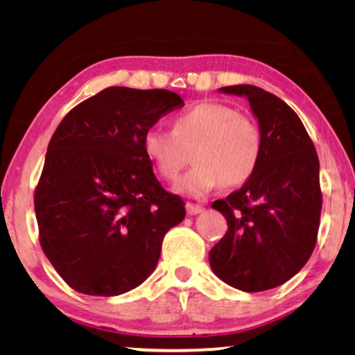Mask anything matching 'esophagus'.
Wrapping results in <instances>:
<instances>
[{"mask_svg":"<svg viewBox=\"0 0 355 355\" xmlns=\"http://www.w3.org/2000/svg\"><path fill=\"white\" fill-rule=\"evenodd\" d=\"M185 207H187V214H191V216L202 213V211H204L202 206H199V204H192V202H187V206H185Z\"/></svg>","mask_w":355,"mask_h":355,"instance_id":"34e87169","label":"esophagus"}]
</instances>
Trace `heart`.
I'll return each mask as SVG.
<instances>
[{
    "mask_svg": "<svg viewBox=\"0 0 355 355\" xmlns=\"http://www.w3.org/2000/svg\"><path fill=\"white\" fill-rule=\"evenodd\" d=\"M142 151L166 182L180 178L192 151L196 164L178 189L204 196L223 182L239 187L250 180L259 166L263 135L252 118L223 103L207 101L177 114L171 130L148 128Z\"/></svg>",
    "mask_w": 355,
    "mask_h": 355,
    "instance_id": "heart-1",
    "label": "heart"
}]
</instances>
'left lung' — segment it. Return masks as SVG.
Listing matches in <instances>:
<instances>
[{"label": "left lung", "mask_w": 355, "mask_h": 355, "mask_svg": "<svg viewBox=\"0 0 355 355\" xmlns=\"http://www.w3.org/2000/svg\"><path fill=\"white\" fill-rule=\"evenodd\" d=\"M220 92L249 99L263 153L249 182L211 204L228 230L209 250V264L230 287L263 292L288 282L313 254L323 204L320 159L300 118L280 98L249 84Z\"/></svg>", "instance_id": "1"}]
</instances>
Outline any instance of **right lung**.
I'll return each instance as SVG.
<instances>
[{
	"label": "right lung",
	"instance_id": "right-lung-1",
	"mask_svg": "<svg viewBox=\"0 0 355 355\" xmlns=\"http://www.w3.org/2000/svg\"><path fill=\"white\" fill-rule=\"evenodd\" d=\"M184 99L166 89L108 87L68 111L35 187L39 242L60 277L85 295H120L155 271L185 216L142 151V135Z\"/></svg>",
	"mask_w": 355,
	"mask_h": 355
}]
</instances>
